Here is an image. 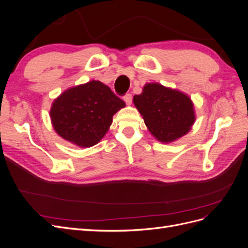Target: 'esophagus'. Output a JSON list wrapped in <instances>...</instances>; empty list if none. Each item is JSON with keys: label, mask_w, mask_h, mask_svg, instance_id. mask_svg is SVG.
Masks as SVG:
<instances>
[{"label": "esophagus", "mask_w": 248, "mask_h": 248, "mask_svg": "<svg viewBox=\"0 0 248 248\" xmlns=\"http://www.w3.org/2000/svg\"><path fill=\"white\" fill-rule=\"evenodd\" d=\"M123 100L125 101V103L127 104V106H130V104L132 103V95L131 94H126L123 97Z\"/></svg>", "instance_id": "34e87169"}]
</instances>
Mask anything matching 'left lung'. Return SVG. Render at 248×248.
<instances>
[{"label":"left lung","instance_id":"8db88e82","mask_svg":"<svg viewBox=\"0 0 248 248\" xmlns=\"http://www.w3.org/2000/svg\"><path fill=\"white\" fill-rule=\"evenodd\" d=\"M133 103L142 116L148 130L161 142H171L188 133L196 121L190 97L158 82H149Z\"/></svg>","mask_w":248,"mask_h":248}]
</instances>
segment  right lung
<instances>
[{"label": "right lung", "mask_w": 248, "mask_h": 248, "mask_svg": "<svg viewBox=\"0 0 248 248\" xmlns=\"http://www.w3.org/2000/svg\"><path fill=\"white\" fill-rule=\"evenodd\" d=\"M125 102L99 80H91L65 90L51 104L50 121L65 140L90 148L102 140L112 123V116Z\"/></svg>", "instance_id": "1"}]
</instances>
